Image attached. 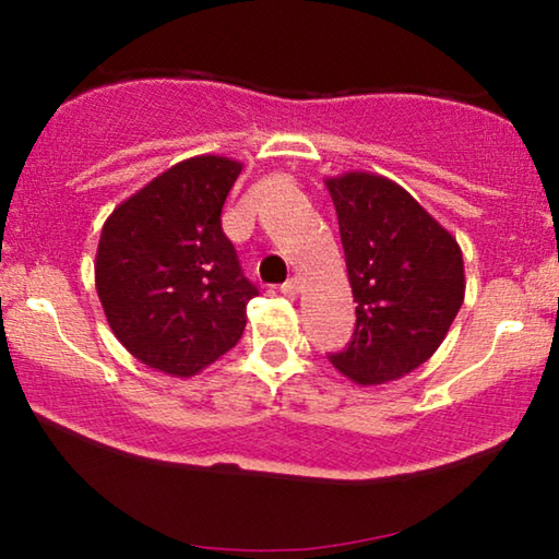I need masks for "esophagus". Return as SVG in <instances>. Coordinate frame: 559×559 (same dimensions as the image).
Listing matches in <instances>:
<instances>
[{
    "label": "esophagus",
    "instance_id": "obj_1",
    "mask_svg": "<svg viewBox=\"0 0 559 559\" xmlns=\"http://www.w3.org/2000/svg\"><path fill=\"white\" fill-rule=\"evenodd\" d=\"M280 289H282V295H285V297H297V293H300V280H295V277L287 280Z\"/></svg>",
    "mask_w": 559,
    "mask_h": 559
}]
</instances>
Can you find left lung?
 <instances>
[{
    "label": "left lung",
    "instance_id": "left-lung-1",
    "mask_svg": "<svg viewBox=\"0 0 559 559\" xmlns=\"http://www.w3.org/2000/svg\"><path fill=\"white\" fill-rule=\"evenodd\" d=\"M338 213L354 341L331 364L361 386L396 381L423 366L465 297L463 251L402 186L377 173L325 178Z\"/></svg>",
    "mask_w": 559,
    "mask_h": 559
}]
</instances>
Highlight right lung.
Returning <instances> with one entry per match:
<instances>
[{"instance_id":"right-lung-1","label":"right lung","mask_w":559,"mask_h":559,"mask_svg":"<svg viewBox=\"0 0 559 559\" xmlns=\"http://www.w3.org/2000/svg\"><path fill=\"white\" fill-rule=\"evenodd\" d=\"M241 170L221 155L182 159L106 218L94 262L98 300L117 341L150 369L195 377L247 328L257 287L221 228Z\"/></svg>"}]
</instances>
